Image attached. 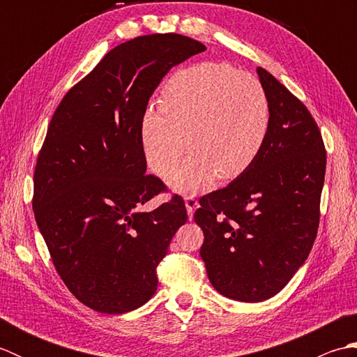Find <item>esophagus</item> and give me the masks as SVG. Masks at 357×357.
Segmentation results:
<instances>
[{
    "instance_id": "1",
    "label": "esophagus",
    "mask_w": 357,
    "mask_h": 357,
    "mask_svg": "<svg viewBox=\"0 0 357 357\" xmlns=\"http://www.w3.org/2000/svg\"><path fill=\"white\" fill-rule=\"evenodd\" d=\"M185 207H187V213H188V218L193 219V213L196 207H198V201L195 199V196H185Z\"/></svg>"
}]
</instances>
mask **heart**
I'll use <instances>...</instances> for the list:
<instances>
[{
	"mask_svg": "<svg viewBox=\"0 0 357 357\" xmlns=\"http://www.w3.org/2000/svg\"><path fill=\"white\" fill-rule=\"evenodd\" d=\"M268 128L267 93L253 75L201 63L165 82L159 107H150L142 118L141 146L159 176L169 174L188 146L192 153L172 172L169 184L181 193H195L215 174L231 179L248 169Z\"/></svg>",
	"mask_w": 357,
	"mask_h": 357,
	"instance_id": "1",
	"label": "heart"
}]
</instances>
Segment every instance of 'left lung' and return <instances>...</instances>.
Instances as JSON below:
<instances>
[{"instance_id": "obj_1", "label": "left lung", "mask_w": 357, "mask_h": 357, "mask_svg": "<svg viewBox=\"0 0 357 357\" xmlns=\"http://www.w3.org/2000/svg\"><path fill=\"white\" fill-rule=\"evenodd\" d=\"M270 128L252 165L199 199L201 257L216 291L261 302L290 282L310 255L319 227L325 178L324 141L307 107L262 67Z\"/></svg>"}]
</instances>
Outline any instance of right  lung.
<instances>
[{
  "label": "right lung",
  "instance_id": "obj_1",
  "mask_svg": "<svg viewBox=\"0 0 357 357\" xmlns=\"http://www.w3.org/2000/svg\"><path fill=\"white\" fill-rule=\"evenodd\" d=\"M206 50L178 33L138 36L110 50L59 102L33 174V213L70 293L100 313L123 314L155 294L156 267L187 221L174 195L146 174L141 124L172 67Z\"/></svg>",
  "mask_w": 357,
  "mask_h": 357
}]
</instances>
